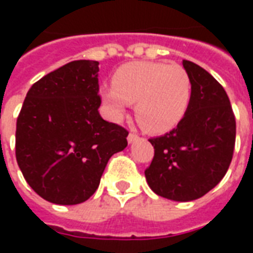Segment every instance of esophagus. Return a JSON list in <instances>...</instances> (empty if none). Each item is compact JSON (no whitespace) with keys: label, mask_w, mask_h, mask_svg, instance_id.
I'll list each match as a JSON object with an SVG mask.
<instances>
[{"label":"esophagus","mask_w":253,"mask_h":253,"mask_svg":"<svg viewBox=\"0 0 253 253\" xmlns=\"http://www.w3.org/2000/svg\"><path fill=\"white\" fill-rule=\"evenodd\" d=\"M135 141H138V135L137 134H134V132H130V134H128V137H127V142L134 143Z\"/></svg>","instance_id":"1"}]
</instances>
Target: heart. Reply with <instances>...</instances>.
<instances>
[{"mask_svg": "<svg viewBox=\"0 0 253 253\" xmlns=\"http://www.w3.org/2000/svg\"><path fill=\"white\" fill-rule=\"evenodd\" d=\"M101 99L115 119L135 103L138 123L150 132L169 131L186 115L191 101V78L179 65L134 62L119 67L114 86L101 89Z\"/></svg>", "mask_w": 253, "mask_h": 253, "instance_id": "obj_1", "label": "heart"}]
</instances>
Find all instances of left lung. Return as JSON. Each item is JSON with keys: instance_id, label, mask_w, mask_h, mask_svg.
<instances>
[{"instance_id": "8db88e82", "label": "left lung", "mask_w": 253, "mask_h": 253, "mask_svg": "<svg viewBox=\"0 0 253 253\" xmlns=\"http://www.w3.org/2000/svg\"><path fill=\"white\" fill-rule=\"evenodd\" d=\"M191 101L172 131L150 138L154 157L145 170L149 187L175 202L201 198L217 186L233 157L236 119L225 89L203 67L183 61Z\"/></svg>"}]
</instances>
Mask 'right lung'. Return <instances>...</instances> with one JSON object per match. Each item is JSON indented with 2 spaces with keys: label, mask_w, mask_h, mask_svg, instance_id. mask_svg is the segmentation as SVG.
I'll return each instance as SVG.
<instances>
[{
  "label": "right lung",
  "mask_w": 253,
  "mask_h": 253,
  "mask_svg": "<svg viewBox=\"0 0 253 253\" xmlns=\"http://www.w3.org/2000/svg\"><path fill=\"white\" fill-rule=\"evenodd\" d=\"M99 62L73 61L27 93L16 127V159L31 188L55 205H78L97 190L128 132L99 114Z\"/></svg>",
  "instance_id": "add662e5"
}]
</instances>
